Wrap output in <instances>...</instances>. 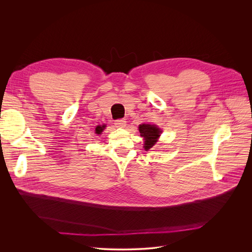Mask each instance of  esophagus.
I'll return each instance as SVG.
<instances>
[{
  "instance_id": "esophagus-1",
  "label": "esophagus",
  "mask_w": 252,
  "mask_h": 252,
  "mask_svg": "<svg viewBox=\"0 0 252 252\" xmlns=\"http://www.w3.org/2000/svg\"><path fill=\"white\" fill-rule=\"evenodd\" d=\"M115 125L117 127H125L126 126V121L124 120V119H121V120H117L115 122Z\"/></svg>"
}]
</instances>
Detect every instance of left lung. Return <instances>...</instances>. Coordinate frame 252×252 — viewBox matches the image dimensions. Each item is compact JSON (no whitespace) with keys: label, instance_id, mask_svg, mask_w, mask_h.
I'll list each match as a JSON object with an SVG mask.
<instances>
[{"label":"left lung","instance_id":"8db88e82","mask_svg":"<svg viewBox=\"0 0 252 252\" xmlns=\"http://www.w3.org/2000/svg\"><path fill=\"white\" fill-rule=\"evenodd\" d=\"M138 130H139L140 136L145 139V145H143V148H145L146 151H149L156 145L161 133V130L159 127H158L156 125H151V124L139 125Z\"/></svg>","mask_w":252,"mask_h":252}]
</instances>
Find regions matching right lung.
<instances>
[{"instance_id":"obj_1","label":"right lung","mask_w":252,"mask_h":252,"mask_svg":"<svg viewBox=\"0 0 252 252\" xmlns=\"http://www.w3.org/2000/svg\"><path fill=\"white\" fill-rule=\"evenodd\" d=\"M104 127H105V125H102V126H97L95 127V133H97V134H100V133L102 132V130L104 129Z\"/></svg>"}]
</instances>
